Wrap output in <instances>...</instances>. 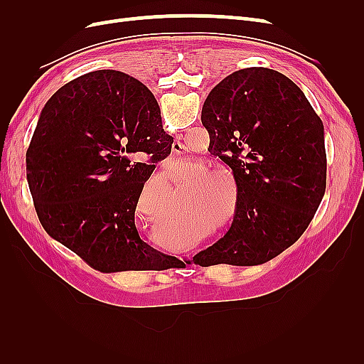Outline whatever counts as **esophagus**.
<instances>
[{
    "instance_id": "obj_1",
    "label": "esophagus",
    "mask_w": 364,
    "mask_h": 364,
    "mask_svg": "<svg viewBox=\"0 0 364 364\" xmlns=\"http://www.w3.org/2000/svg\"><path fill=\"white\" fill-rule=\"evenodd\" d=\"M171 149H173V151L176 153V155H183L185 153V146L182 144V142H173V146H171Z\"/></svg>"
}]
</instances>
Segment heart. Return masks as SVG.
<instances>
[{
    "label": "heart",
    "instance_id": "heart-1",
    "mask_svg": "<svg viewBox=\"0 0 364 364\" xmlns=\"http://www.w3.org/2000/svg\"><path fill=\"white\" fill-rule=\"evenodd\" d=\"M194 171L190 176V182L197 183L193 191L191 203L197 208L206 209L209 213H215L222 206L226 197V185L221 179L224 178L230 185H232V178L223 168H206L205 164H196ZM228 222L223 225L226 226Z\"/></svg>",
    "mask_w": 364,
    "mask_h": 364
}]
</instances>
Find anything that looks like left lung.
<instances>
[{
	"instance_id": "left-lung-1",
	"label": "left lung",
	"mask_w": 364,
	"mask_h": 364,
	"mask_svg": "<svg viewBox=\"0 0 364 364\" xmlns=\"http://www.w3.org/2000/svg\"><path fill=\"white\" fill-rule=\"evenodd\" d=\"M211 155L232 170L234 220L193 258L202 267L257 266L305 232L326 186L322 119L284 74L252 67L209 92L202 109Z\"/></svg>"
}]
</instances>
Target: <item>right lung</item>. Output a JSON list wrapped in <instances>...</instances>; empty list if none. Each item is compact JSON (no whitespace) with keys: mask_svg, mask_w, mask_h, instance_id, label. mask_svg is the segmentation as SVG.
I'll return each instance as SVG.
<instances>
[{"mask_svg":"<svg viewBox=\"0 0 364 364\" xmlns=\"http://www.w3.org/2000/svg\"><path fill=\"white\" fill-rule=\"evenodd\" d=\"M171 144L146 85L115 70L77 77L42 109L27 150L41 225L102 273L164 270L170 257L142 241L135 209Z\"/></svg>","mask_w":364,"mask_h":364,"instance_id":"obj_1","label":"right lung"}]
</instances>
